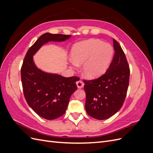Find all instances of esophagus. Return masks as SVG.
Masks as SVG:
<instances>
[{
    "mask_svg": "<svg viewBox=\"0 0 153 153\" xmlns=\"http://www.w3.org/2000/svg\"><path fill=\"white\" fill-rule=\"evenodd\" d=\"M76 85H77V87L78 88V89H82V87H84V82L80 80L78 82H76Z\"/></svg>",
    "mask_w": 153,
    "mask_h": 153,
    "instance_id": "34e87169",
    "label": "esophagus"
}]
</instances>
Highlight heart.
I'll return each mask as SVG.
<instances>
[{
  "mask_svg": "<svg viewBox=\"0 0 153 153\" xmlns=\"http://www.w3.org/2000/svg\"><path fill=\"white\" fill-rule=\"evenodd\" d=\"M114 55V48L102 41L91 39L74 45L70 64L75 68L83 64L82 73L89 78L98 77L106 70Z\"/></svg>",
  "mask_w": 153,
  "mask_h": 153,
  "instance_id": "obj_1",
  "label": "heart"
}]
</instances>
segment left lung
Masks as SVG:
<instances>
[{"label": "left lung", "instance_id": "1", "mask_svg": "<svg viewBox=\"0 0 153 153\" xmlns=\"http://www.w3.org/2000/svg\"><path fill=\"white\" fill-rule=\"evenodd\" d=\"M115 54L106 73L100 78L84 80L85 107L90 116L98 120L112 117L121 109L126 98L129 68L122 48L113 39Z\"/></svg>", "mask_w": 153, "mask_h": 153}]
</instances>
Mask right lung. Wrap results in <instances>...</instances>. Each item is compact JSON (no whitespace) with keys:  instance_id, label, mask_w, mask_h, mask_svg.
<instances>
[{"instance_id":"1","label":"right lung","mask_w":153,"mask_h":153,"mask_svg":"<svg viewBox=\"0 0 153 153\" xmlns=\"http://www.w3.org/2000/svg\"><path fill=\"white\" fill-rule=\"evenodd\" d=\"M70 35H41L27 51L21 68V79L27 103L41 117L52 120L65 113L71 94L77 89V76L64 77L39 69L33 56L45 44L50 41L63 42Z\"/></svg>"}]
</instances>
